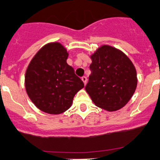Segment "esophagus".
<instances>
[{"label":"esophagus","instance_id":"obj_1","mask_svg":"<svg viewBox=\"0 0 160 160\" xmlns=\"http://www.w3.org/2000/svg\"><path fill=\"white\" fill-rule=\"evenodd\" d=\"M82 81L84 82V84L86 85V83H87V78L86 77V76H83V77H82Z\"/></svg>","mask_w":160,"mask_h":160}]
</instances>
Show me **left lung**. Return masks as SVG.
Segmentation results:
<instances>
[{"label": "left lung", "instance_id": "1", "mask_svg": "<svg viewBox=\"0 0 160 160\" xmlns=\"http://www.w3.org/2000/svg\"><path fill=\"white\" fill-rule=\"evenodd\" d=\"M91 74L86 91L95 105L109 112L129 102L137 86V70L121 50L102 45L90 55Z\"/></svg>", "mask_w": 160, "mask_h": 160}]
</instances>
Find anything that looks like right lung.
<instances>
[{"label":"right lung","mask_w":160,"mask_h":160,"mask_svg":"<svg viewBox=\"0 0 160 160\" xmlns=\"http://www.w3.org/2000/svg\"><path fill=\"white\" fill-rule=\"evenodd\" d=\"M69 53L58 42L41 48L32 58L25 73L26 92L39 110L57 115L72 105L84 83L67 64Z\"/></svg>","instance_id":"1"}]
</instances>
